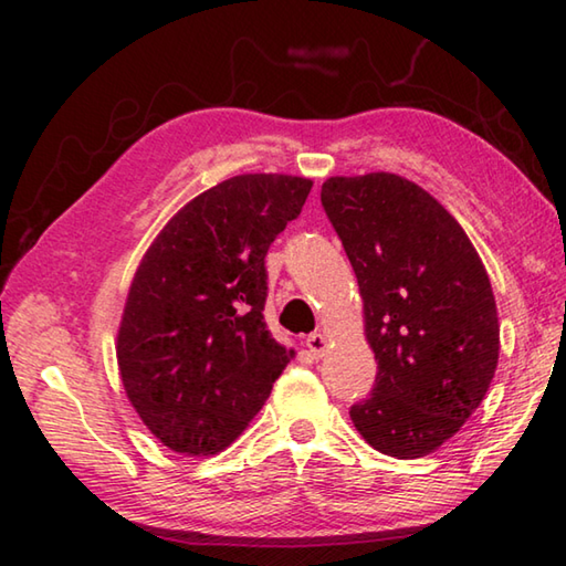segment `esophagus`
Instances as JSON below:
<instances>
[{"label":"esophagus","instance_id":"esophagus-1","mask_svg":"<svg viewBox=\"0 0 566 566\" xmlns=\"http://www.w3.org/2000/svg\"><path fill=\"white\" fill-rule=\"evenodd\" d=\"M306 347L314 354V357H324V352H327V334L324 332H312L310 337H306Z\"/></svg>","mask_w":566,"mask_h":566}]
</instances>
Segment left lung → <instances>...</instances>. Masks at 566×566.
<instances>
[{
  "instance_id": "left-lung-1",
  "label": "left lung",
  "mask_w": 566,
  "mask_h": 566,
  "mask_svg": "<svg viewBox=\"0 0 566 566\" xmlns=\"http://www.w3.org/2000/svg\"><path fill=\"white\" fill-rule=\"evenodd\" d=\"M322 207L357 274L377 359L375 389L349 417L377 452L424 457L462 429L494 379L490 276L457 219L405 177H329Z\"/></svg>"
}]
</instances>
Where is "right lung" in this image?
Segmentation results:
<instances>
[{
    "label": "right lung",
    "mask_w": 566,
    "mask_h": 566,
    "mask_svg": "<svg viewBox=\"0 0 566 566\" xmlns=\"http://www.w3.org/2000/svg\"><path fill=\"white\" fill-rule=\"evenodd\" d=\"M312 179L239 175L169 219L142 256L117 334L122 385L179 454L222 452L270 397L294 349L264 322V256Z\"/></svg>",
    "instance_id": "right-lung-1"
}]
</instances>
